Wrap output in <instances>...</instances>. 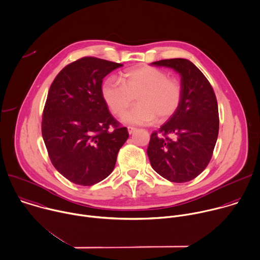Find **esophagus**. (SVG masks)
<instances>
[{"instance_id": "34e87169", "label": "esophagus", "mask_w": 260, "mask_h": 260, "mask_svg": "<svg viewBox=\"0 0 260 260\" xmlns=\"http://www.w3.org/2000/svg\"><path fill=\"white\" fill-rule=\"evenodd\" d=\"M127 131H128V134L132 135L133 133H135L137 131V127H134V126H127Z\"/></svg>"}]
</instances>
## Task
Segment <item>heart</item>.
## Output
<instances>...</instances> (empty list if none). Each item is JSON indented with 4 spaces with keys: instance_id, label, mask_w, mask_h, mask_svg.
<instances>
[{
    "instance_id": "obj_1",
    "label": "heart",
    "mask_w": 260,
    "mask_h": 260,
    "mask_svg": "<svg viewBox=\"0 0 260 260\" xmlns=\"http://www.w3.org/2000/svg\"><path fill=\"white\" fill-rule=\"evenodd\" d=\"M182 84L159 68L140 65L125 69L120 79L110 77L102 85V95L114 115H123L128 123L147 124L155 118L164 121L178 110L182 100Z\"/></svg>"
}]
</instances>
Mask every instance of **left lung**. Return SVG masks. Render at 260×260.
Masks as SVG:
<instances>
[{
  "label": "left lung",
  "mask_w": 260,
  "mask_h": 260,
  "mask_svg": "<svg viewBox=\"0 0 260 260\" xmlns=\"http://www.w3.org/2000/svg\"><path fill=\"white\" fill-rule=\"evenodd\" d=\"M152 64L178 71L183 92L175 114L151 134L147 154L161 177L172 183H187L211 160L219 128L216 97L208 79L191 61L174 58Z\"/></svg>",
  "instance_id": "8db88e82"
}]
</instances>
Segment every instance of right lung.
Wrapping results in <instances>:
<instances>
[{
  "instance_id": "obj_1",
  "label": "right lung",
  "mask_w": 260,
  "mask_h": 260,
  "mask_svg": "<svg viewBox=\"0 0 260 260\" xmlns=\"http://www.w3.org/2000/svg\"><path fill=\"white\" fill-rule=\"evenodd\" d=\"M120 66L82 57L66 65L50 86L42 135L52 164L73 184L93 186L106 179L128 138L102 95L103 78Z\"/></svg>"
}]
</instances>
